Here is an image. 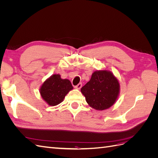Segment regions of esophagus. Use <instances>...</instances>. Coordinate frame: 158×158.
Returning a JSON list of instances; mask_svg holds the SVG:
<instances>
[{
    "label": "esophagus",
    "instance_id": "obj_1",
    "mask_svg": "<svg viewBox=\"0 0 158 158\" xmlns=\"http://www.w3.org/2000/svg\"><path fill=\"white\" fill-rule=\"evenodd\" d=\"M82 83H79L78 85H75V88L79 89L81 88V87H82Z\"/></svg>",
    "mask_w": 158,
    "mask_h": 158
}]
</instances>
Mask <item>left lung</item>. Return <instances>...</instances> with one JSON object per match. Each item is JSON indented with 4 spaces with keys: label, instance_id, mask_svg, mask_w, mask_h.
<instances>
[{
    "label": "left lung",
    "instance_id": "1",
    "mask_svg": "<svg viewBox=\"0 0 158 158\" xmlns=\"http://www.w3.org/2000/svg\"><path fill=\"white\" fill-rule=\"evenodd\" d=\"M119 88L118 80L111 72L98 70L81 88V92L90 107L102 111L111 107L116 102Z\"/></svg>",
    "mask_w": 158,
    "mask_h": 158
}]
</instances>
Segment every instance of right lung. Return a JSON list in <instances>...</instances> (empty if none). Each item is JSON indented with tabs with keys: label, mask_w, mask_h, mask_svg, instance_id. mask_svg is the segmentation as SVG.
Instances as JSON below:
<instances>
[{
	"label": "right lung",
	"mask_w": 158,
	"mask_h": 158,
	"mask_svg": "<svg viewBox=\"0 0 158 158\" xmlns=\"http://www.w3.org/2000/svg\"><path fill=\"white\" fill-rule=\"evenodd\" d=\"M73 89L70 80L62 79L59 74H54L43 84L40 94L49 106H55L63 102L65 95Z\"/></svg>",
	"instance_id": "add662e5"
}]
</instances>
